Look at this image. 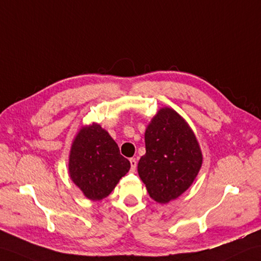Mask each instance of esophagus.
<instances>
[{"label":"esophagus","instance_id":"1","mask_svg":"<svg viewBox=\"0 0 261 261\" xmlns=\"http://www.w3.org/2000/svg\"><path fill=\"white\" fill-rule=\"evenodd\" d=\"M130 165H131V171H136L137 168V160L135 158L130 159Z\"/></svg>","mask_w":261,"mask_h":261}]
</instances>
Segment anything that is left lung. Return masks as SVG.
I'll return each mask as SVG.
<instances>
[{"mask_svg":"<svg viewBox=\"0 0 261 261\" xmlns=\"http://www.w3.org/2000/svg\"><path fill=\"white\" fill-rule=\"evenodd\" d=\"M144 141L139 177L151 199L161 204L170 202L189 189L202 166L197 137L177 111L163 107L145 129Z\"/></svg>","mask_w":261,"mask_h":261,"instance_id":"left-lung-1","label":"left lung"}]
</instances>
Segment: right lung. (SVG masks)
<instances>
[{
	"mask_svg": "<svg viewBox=\"0 0 261 261\" xmlns=\"http://www.w3.org/2000/svg\"><path fill=\"white\" fill-rule=\"evenodd\" d=\"M129 170L130 161L107 130L95 122L81 126L71 145L69 175L84 197L107 198Z\"/></svg>",
	"mask_w": 261,
	"mask_h": 261,
	"instance_id": "right-lung-1",
	"label": "right lung"
}]
</instances>
